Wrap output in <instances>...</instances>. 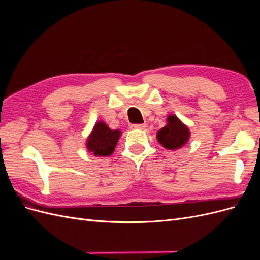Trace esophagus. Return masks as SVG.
<instances>
[{"mask_svg": "<svg viewBox=\"0 0 260 260\" xmlns=\"http://www.w3.org/2000/svg\"><path fill=\"white\" fill-rule=\"evenodd\" d=\"M131 129H140V130H144L146 129V124H132L131 125Z\"/></svg>", "mask_w": 260, "mask_h": 260, "instance_id": "1", "label": "esophagus"}]
</instances>
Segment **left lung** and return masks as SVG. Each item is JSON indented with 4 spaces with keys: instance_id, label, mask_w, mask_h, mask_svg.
Segmentation results:
<instances>
[{
    "instance_id": "obj_1",
    "label": "left lung",
    "mask_w": 260,
    "mask_h": 260,
    "mask_svg": "<svg viewBox=\"0 0 260 260\" xmlns=\"http://www.w3.org/2000/svg\"><path fill=\"white\" fill-rule=\"evenodd\" d=\"M166 121V125L156 133L157 141L167 149L183 147L190 140V129L176 115H169Z\"/></svg>"
}]
</instances>
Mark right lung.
I'll list each match as a JSON object with an SVG mask.
<instances>
[{
  "mask_svg": "<svg viewBox=\"0 0 260 260\" xmlns=\"http://www.w3.org/2000/svg\"><path fill=\"white\" fill-rule=\"evenodd\" d=\"M121 136V130L111 129L104 121H98L86 138L85 147L96 157L112 155Z\"/></svg>",
  "mask_w": 260,
  "mask_h": 260,
  "instance_id": "1",
  "label": "right lung"
}]
</instances>
